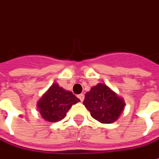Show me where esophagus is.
<instances>
[{"label":"esophagus","instance_id":"34e87169","mask_svg":"<svg viewBox=\"0 0 159 159\" xmlns=\"http://www.w3.org/2000/svg\"><path fill=\"white\" fill-rule=\"evenodd\" d=\"M77 97L80 99L81 102H83V100H84V95H83V94H80V95H77Z\"/></svg>","mask_w":159,"mask_h":159}]
</instances>
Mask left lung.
<instances>
[{
	"instance_id": "obj_1",
	"label": "left lung",
	"mask_w": 159,
	"mask_h": 159,
	"mask_svg": "<svg viewBox=\"0 0 159 159\" xmlns=\"http://www.w3.org/2000/svg\"><path fill=\"white\" fill-rule=\"evenodd\" d=\"M83 104L91 116L102 124L116 121L126 106L124 99L102 83L86 93Z\"/></svg>"
}]
</instances>
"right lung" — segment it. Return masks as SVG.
<instances>
[{
    "mask_svg": "<svg viewBox=\"0 0 159 159\" xmlns=\"http://www.w3.org/2000/svg\"><path fill=\"white\" fill-rule=\"evenodd\" d=\"M79 102L72 92L54 83L39 100L37 107L45 121L57 122L63 120L72 105Z\"/></svg>",
    "mask_w": 159,
    "mask_h": 159,
    "instance_id": "right-lung-1",
    "label": "right lung"
}]
</instances>
